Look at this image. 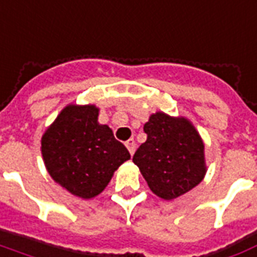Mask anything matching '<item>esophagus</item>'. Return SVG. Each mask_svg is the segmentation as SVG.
I'll return each instance as SVG.
<instances>
[{
  "instance_id": "esophagus-1",
  "label": "esophagus",
  "mask_w": 257,
  "mask_h": 257,
  "mask_svg": "<svg viewBox=\"0 0 257 257\" xmlns=\"http://www.w3.org/2000/svg\"><path fill=\"white\" fill-rule=\"evenodd\" d=\"M126 147L127 149H128V152H130L131 156H133L134 152H136V141H134V140H128V141L126 142Z\"/></svg>"
}]
</instances>
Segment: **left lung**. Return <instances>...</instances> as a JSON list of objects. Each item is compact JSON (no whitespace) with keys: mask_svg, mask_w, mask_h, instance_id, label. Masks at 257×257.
<instances>
[{"mask_svg":"<svg viewBox=\"0 0 257 257\" xmlns=\"http://www.w3.org/2000/svg\"><path fill=\"white\" fill-rule=\"evenodd\" d=\"M147 141L133 156L148 186L159 197L172 200L203 181L204 144L185 117L157 112L145 123Z\"/></svg>","mask_w":257,"mask_h":257,"instance_id":"left-lung-1","label":"left lung"}]
</instances>
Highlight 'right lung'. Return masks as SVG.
<instances>
[{
  "label": "right lung",
  "mask_w": 257,
  "mask_h": 257,
  "mask_svg": "<svg viewBox=\"0 0 257 257\" xmlns=\"http://www.w3.org/2000/svg\"><path fill=\"white\" fill-rule=\"evenodd\" d=\"M97 119L94 105H68L42 137V156L50 177L80 198L100 194L113 172L130 159L126 147Z\"/></svg>",
  "instance_id": "obj_1"
}]
</instances>
